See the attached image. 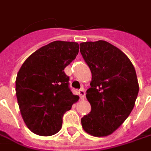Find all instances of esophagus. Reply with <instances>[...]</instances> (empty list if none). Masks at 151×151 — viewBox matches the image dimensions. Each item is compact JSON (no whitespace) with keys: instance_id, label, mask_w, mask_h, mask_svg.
<instances>
[{"instance_id":"1","label":"esophagus","mask_w":151,"mask_h":151,"mask_svg":"<svg viewBox=\"0 0 151 151\" xmlns=\"http://www.w3.org/2000/svg\"><path fill=\"white\" fill-rule=\"evenodd\" d=\"M79 94H80L81 99H84V98L86 96V91H85L84 88H81V89L79 90Z\"/></svg>"}]
</instances>
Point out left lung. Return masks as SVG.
Segmentation results:
<instances>
[{
  "instance_id": "left-lung-1",
  "label": "left lung",
  "mask_w": 151,
  "mask_h": 151,
  "mask_svg": "<svg viewBox=\"0 0 151 151\" xmlns=\"http://www.w3.org/2000/svg\"><path fill=\"white\" fill-rule=\"evenodd\" d=\"M80 51L92 73L86 98L91 105L81 118L83 129L93 137L116 131L132 111L139 92L136 70L129 58L111 43L81 42Z\"/></svg>"
}]
</instances>
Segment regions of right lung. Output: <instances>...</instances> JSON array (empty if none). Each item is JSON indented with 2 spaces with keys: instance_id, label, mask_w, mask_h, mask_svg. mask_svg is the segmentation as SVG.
Wrapping results in <instances>:
<instances>
[{
  "instance_id": "obj_1",
  "label": "right lung",
  "mask_w": 151,
  "mask_h": 151,
  "mask_svg": "<svg viewBox=\"0 0 151 151\" xmlns=\"http://www.w3.org/2000/svg\"><path fill=\"white\" fill-rule=\"evenodd\" d=\"M78 52L77 42L54 41L35 51L21 65L15 92L22 117L32 132L42 137L58 132L64 113L78 101L64 72Z\"/></svg>"
}]
</instances>
